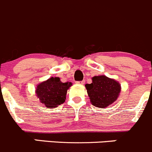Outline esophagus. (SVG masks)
Listing matches in <instances>:
<instances>
[{"instance_id": "obj_1", "label": "esophagus", "mask_w": 152, "mask_h": 152, "mask_svg": "<svg viewBox=\"0 0 152 152\" xmlns=\"http://www.w3.org/2000/svg\"><path fill=\"white\" fill-rule=\"evenodd\" d=\"M77 84H80V85H83L85 84V80H82V81H80V82H77Z\"/></svg>"}]
</instances>
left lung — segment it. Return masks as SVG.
Listing matches in <instances>:
<instances>
[{
	"instance_id": "1",
	"label": "left lung",
	"mask_w": 152,
	"mask_h": 152,
	"mask_svg": "<svg viewBox=\"0 0 152 152\" xmlns=\"http://www.w3.org/2000/svg\"><path fill=\"white\" fill-rule=\"evenodd\" d=\"M91 84H86L90 102L94 106L106 108L116 101L121 92V85L118 81L105 75L94 76Z\"/></svg>"
}]
</instances>
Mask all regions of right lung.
Instances as JSON below:
<instances>
[{"label": "right lung", "instance_id": "right-lung-1", "mask_svg": "<svg viewBox=\"0 0 152 152\" xmlns=\"http://www.w3.org/2000/svg\"><path fill=\"white\" fill-rule=\"evenodd\" d=\"M72 86V83H62L59 77H52L38 84L35 92L40 102L45 107L54 108L64 102L67 90Z\"/></svg>", "mask_w": 152, "mask_h": 152}]
</instances>
